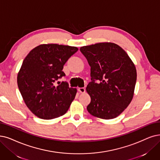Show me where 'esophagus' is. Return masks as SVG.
Returning <instances> with one entry per match:
<instances>
[{
    "label": "esophagus",
    "mask_w": 160,
    "mask_h": 160,
    "mask_svg": "<svg viewBox=\"0 0 160 160\" xmlns=\"http://www.w3.org/2000/svg\"><path fill=\"white\" fill-rule=\"evenodd\" d=\"M78 91L79 92H81V93H84L85 92V88L84 87H79L78 88Z\"/></svg>",
    "instance_id": "34e87169"
}]
</instances>
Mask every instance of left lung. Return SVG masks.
<instances>
[{
    "label": "left lung",
    "mask_w": 160,
    "mask_h": 160,
    "mask_svg": "<svg viewBox=\"0 0 160 160\" xmlns=\"http://www.w3.org/2000/svg\"><path fill=\"white\" fill-rule=\"evenodd\" d=\"M80 51L91 66V81L86 88L91 98L88 112L104 119L118 117L133 97L137 81L133 62L122 48L112 42L82 47Z\"/></svg>",
    "instance_id": "obj_1"
}]
</instances>
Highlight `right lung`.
I'll return each instance as SVG.
<instances>
[{"mask_svg": "<svg viewBox=\"0 0 160 160\" xmlns=\"http://www.w3.org/2000/svg\"><path fill=\"white\" fill-rule=\"evenodd\" d=\"M78 48L57 44H41L23 61L17 81L25 104L36 116L52 119L64 115L74 100L77 89L66 81H58L66 74L63 65Z\"/></svg>", "mask_w": 160, "mask_h": 160, "instance_id": "1", "label": "right lung"}]
</instances>
